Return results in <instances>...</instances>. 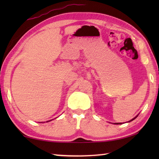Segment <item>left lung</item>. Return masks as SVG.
<instances>
[{
  "instance_id": "8db88e82",
  "label": "left lung",
  "mask_w": 159,
  "mask_h": 159,
  "mask_svg": "<svg viewBox=\"0 0 159 159\" xmlns=\"http://www.w3.org/2000/svg\"><path fill=\"white\" fill-rule=\"evenodd\" d=\"M136 117H137V116H136ZM136 117H135V118H136ZM133 118V119H132L131 120H134V118ZM131 120H130V121H131ZM116 124H118V123H116Z\"/></svg>"
}]
</instances>
